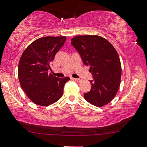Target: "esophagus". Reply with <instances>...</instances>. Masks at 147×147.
<instances>
[{"instance_id":"obj_1","label":"esophagus","mask_w":147,"mask_h":147,"mask_svg":"<svg viewBox=\"0 0 147 147\" xmlns=\"http://www.w3.org/2000/svg\"><path fill=\"white\" fill-rule=\"evenodd\" d=\"M71 79H73L74 80H75L76 82H80L82 81V80L80 79V78H71Z\"/></svg>"}]
</instances>
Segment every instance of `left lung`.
I'll list each match as a JSON object with an SVG mask.
<instances>
[{
  "instance_id": "obj_1",
  "label": "left lung",
  "mask_w": 147,
  "mask_h": 147,
  "mask_svg": "<svg viewBox=\"0 0 147 147\" xmlns=\"http://www.w3.org/2000/svg\"><path fill=\"white\" fill-rule=\"evenodd\" d=\"M71 44L79 53L83 62L90 67L94 80L92 88L84 97L90 104L102 107L109 104L119 90L121 65L119 57L110 42L100 36H76Z\"/></svg>"
}]
</instances>
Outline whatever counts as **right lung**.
I'll list each match as a JSON object with an SVG mask.
<instances>
[{"mask_svg": "<svg viewBox=\"0 0 147 147\" xmlns=\"http://www.w3.org/2000/svg\"><path fill=\"white\" fill-rule=\"evenodd\" d=\"M65 36L39 38L26 47L19 61L18 79L29 99L38 106H47L60 99L69 77L59 78L51 73L50 63L66 41Z\"/></svg>", "mask_w": 147, "mask_h": 147, "instance_id": "add662e5", "label": "right lung"}]
</instances>
